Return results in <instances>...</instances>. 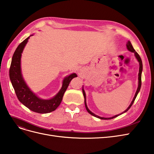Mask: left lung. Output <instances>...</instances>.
<instances>
[{
    "mask_svg": "<svg viewBox=\"0 0 154 154\" xmlns=\"http://www.w3.org/2000/svg\"><path fill=\"white\" fill-rule=\"evenodd\" d=\"M127 49H128V51H131V52H132V53H135V57H136V58H137V60H138V62H139V78H138V80H139V84H138V87H137V91H136V94H135V96H134V99H133L132 101L131 102V103H130V105H129V106L128 107L127 109V110H125L123 112H122V114H118V115H116V116H113V117H112V118H102V117H100V116H97V115L94 114V113H92V112H91L89 109H88L87 105V103H86V95H85V92L84 90H83V88H82L83 94V96H84V99H85V108H86V109H87V112H88V113H89L90 114H91L92 116H94V117H96V118H100V119H113V118H116V117H117V116H119V115H121V114H123V113L126 112L128 111V110H129V109L130 108V107L132 106V104L134 103V102L135 100H136V97H137V94H138V92H139V91H140V88H141V73H142V71H143V63H142V60H141V57H139V54L136 52V50H135V49H134L133 46H132V45L131 44V43H130V41H128V42H127Z\"/></svg>",
    "mask_w": 154,
    "mask_h": 154,
    "instance_id": "obj_1",
    "label": "left lung"
}]
</instances>
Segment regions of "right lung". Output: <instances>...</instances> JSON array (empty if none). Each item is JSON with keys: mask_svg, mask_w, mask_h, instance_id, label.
I'll list each match as a JSON object with an SVG mask.
<instances>
[{"mask_svg": "<svg viewBox=\"0 0 154 154\" xmlns=\"http://www.w3.org/2000/svg\"><path fill=\"white\" fill-rule=\"evenodd\" d=\"M18 45L13 55L11 66L10 68V78L16 95L21 103L31 110L40 114H46L53 112L57 109L61 103L65 92L72 79L77 77L76 73H72L64 78L61 89L52 99L42 100L37 97L27 87L23 79L21 68L20 59L22 51L24 50L29 37Z\"/></svg>", "mask_w": 154, "mask_h": 154, "instance_id": "obj_1", "label": "right lung"}]
</instances>
